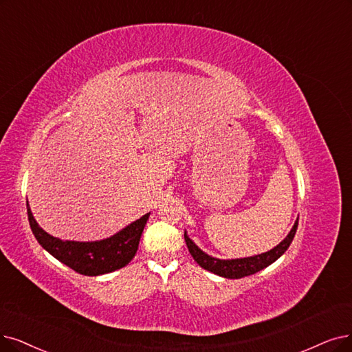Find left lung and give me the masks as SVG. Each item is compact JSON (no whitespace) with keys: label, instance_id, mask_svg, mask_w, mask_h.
<instances>
[{"label":"left lung","instance_id":"8db88e82","mask_svg":"<svg viewBox=\"0 0 352 352\" xmlns=\"http://www.w3.org/2000/svg\"><path fill=\"white\" fill-rule=\"evenodd\" d=\"M298 223H299V217H298L296 222H294L293 228L290 230V232L287 234L285 240L278 245H276L274 248H272L270 251L263 252V254L252 256V257H244V258L221 260V258H215L212 256H208L206 252H204L198 245H196L190 240L186 231H185V241L189 248L190 256L193 257V260L196 263L202 267V269L214 273V274H218L221 277H225V278H241V277L251 276V274H254V273L265 269L267 265H270L278 257H282L285 254V251L289 248V245L293 241L294 234H296V230H298Z\"/></svg>","mask_w":352,"mask_h":352}]
</instances>
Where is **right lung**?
<instances>
[{"label": "right lung", "instance_id": "right-lung-1", "mask_svg": "<svg viewBox=\"0 0 352 352\" xmlns=\"http://www.w3.org/2000/svg\"><path fill=\"white\" fill-rule=\"evenodd\" d=\"M27 215L38 244L54 258L83 276L107 274L127 265L135 256L140 238L150 217V214L143 215L105 240L80 243L63 241L40 228L32 214L29 202H27Z\"/></svg>", "mask_w": 352, "mask_h": 352}]
</instances>
